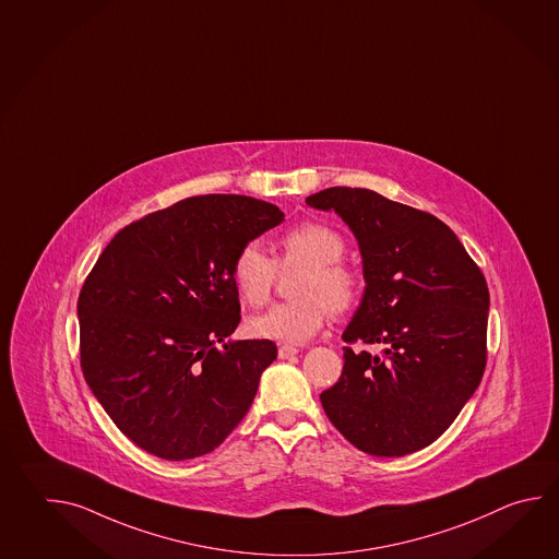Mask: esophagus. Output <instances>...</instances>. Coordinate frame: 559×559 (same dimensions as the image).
<instances>
[{"mask_svg": "<svg viewBox=\"0 0 559 559\" xmlns=\"http://www.w3.org/2000/svg\"><path fill=\"white\" fill-rule=\"evenodd\" d=\"M298 348L297 346H293V344H281L278 346V358H293V356H297Z\"/></svg>", "mask_w": 559, "mask_h": 559, "instance_id": "34e87169", "label": "esophagus"}]
</instances>
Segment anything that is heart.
Returning <instances> with one entry per match:
<instances>
[{
    "label": "heart",
    "mask_w": 559,
    "mask_h": 559,
    "mask_svg": "<svg viewBox=\"0 0 559 559\" xmlns=\"http://www.w3.org/2000/svg\"><path fill=\"white\" fill-rule=\"evenodd\" d=\"M346 242L336 228L324 223H300L278 239V259L274 261L257 242L240 247L233 261V283L240 300L249 307H262L273 295L281 271L302 269L295 285V300L274 305L264 314L249 320V331L261 338L305 342L324 326L334 312L353 307L362 293L365 278L358 266L344 261Z\"/></svg>",
    "instance_id": "1"
}]
</instances>
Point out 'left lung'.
I'll return each mask as SVG.
<instances>
[{
  "instance_id": "1",
  "label": "left lung",
  "mask_w": 559,
  "mask_h": 559,
  "mask_svg": "<svg viewBox=\"0 0 559 559\" xmlns=\"http://www.w3.org/2000/svg\"><path fill=\"white\" fill-rule=\"evenodd\" d=\"M307 205L353 228L365 264V297L342 334V374L320 394L322 408L370 456L418 452L450 428L484 377L486 278L454 230L426 211L350 187L310 194Z\"/></svg>"
}]
</instances>
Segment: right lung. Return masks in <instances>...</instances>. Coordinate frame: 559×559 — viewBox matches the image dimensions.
Here are the masks:
<instances>
[{"label":"right lung","instance_id":"obj_1","mask_svg":"<svg viewBox=\"0 0 559 559\" xmlns=\"http://www.w3.org/2000/svg\"><path fill=\"white\" fill-rule=\"evenodd\" d=\"M283 221L278 206L245 194L189 197L121 228L87 274L81 370L141 450L203 456L251 408L276 344L225 342L240 322L230 269L240 247Z\"/></svg>","mask_w":559,"mask_h":559}]
</instances>
